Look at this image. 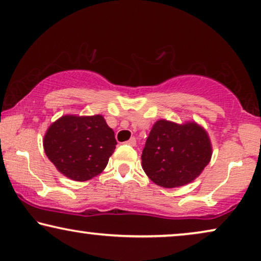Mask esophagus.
Returning <instances> with one entry per match:
<instances>
[{"instance_id": "1", "label": "esophagus", "mask_w": 261, "mask_h": 261, "mask_svg": "<svg viewBox=\"0 0 261 261\" xmlns=\"http://www.w3.org/2000/svg\"><path fill=\"white\" fill-rule=\"evenodd\" d=\"M126 143H127V144H129V145H131V146H135V145H136V138H135V137H131Z\"/></svg>"}]
</instances>
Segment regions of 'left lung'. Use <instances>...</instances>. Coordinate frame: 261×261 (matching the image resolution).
<instances>
[{"instance_id":"1","label":"left lung","mask_w":261,"mask_h":261,"mask_svg":"<svg viewBox=\"0 0 261 261\" xmlns=\"http://www.w3.org/2000/svg\"><path fill=\"white\" fill-rule=\"evenodd\" d=\"M207 132L195 123L183 125L159 120L142 151V167L150 179L164 188L192 182L211 161Z\"/></svg>"}]
</instances>
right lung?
<instances>
[{
	"instance_id": "add662e5",
	"label": "right lung",
	"mask_w": 261,
	"mask_h": 261,
	"mask_svg": "<svg viewBox=\"0 0 261 261\" xmlns=\"http://www.w3.org/2000/svg\"><path fill=\"white\" fill-rule=\"evenodd\" d=\"M115 132L100 115L64 116L47 130L43 149L61 174L87 181L104 170L116 149Z\"/></svg>"
}]
</instances>
